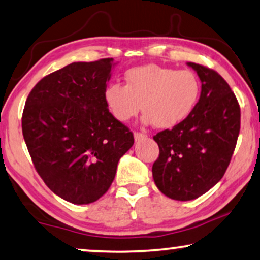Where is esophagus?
<instances>
[{"instance_id": "34e87169", "label": "esophagus", "mask_w": 260, "mask_h": 260, "mask_svg": "<svg viewBox=\"0 0 260 260\" xmlns=\"http://www.w3.org/2000/svg\"><path fill=\"white\" fill-rule=\"evenodd\" d=\"M146 138H147V134L139 133V132H137V133H134V140H135V142L144 140V139H146Z\"/></svg>"}]
</instances>
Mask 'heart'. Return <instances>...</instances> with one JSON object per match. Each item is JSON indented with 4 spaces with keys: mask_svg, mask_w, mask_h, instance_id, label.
<instances>
[{
    "mask_svg": "<svg viewBox=\"0 0 260 260\" xmlns=\"http://www.w3.org/2000/svg\"><path fill=\"white\" fill-rule=\"evenodd\" d=\"M125 78L126 85L112 82L104 93L108 109L121 122L129 121L144 109L145 125L171 129L192 114L202 93L198 76L187 69L148 63L131 68Z\"/></svg>",
    "mask_w": 260,
    "mask_h": 260,
    "instance_id": "obj_1",
    "label": "heart"
}]
</instances>
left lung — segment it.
I'll return each mask as SVG.
<instances>
[{"label":"left lung","mask_w":260,"mask_h":260,"mask_svg":"<svg viewBox=\"0 0 260 260\" xmlns=\"http://www.w3.org/2000/svg\"><path fill=\"white\" fill-rule=\"evenodd\" d=\"M187 66L202 81L197 107L180 125L153 137L160 151L152 167L156 187L180 202L203 196L224 177L240 129V107L228 82L202 64Z\"/></svg>","instance_id":"8db88e82"}]
</instances>
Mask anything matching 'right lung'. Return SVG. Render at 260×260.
Segmentation results:
<instances>
[{"instance_id":"right-lung-1","label":"right lung","mask_w":260,"mask_h":260,"mask_svg":"<svg viewBox=\"0 0 260 260\" xmlns=\"http://www.w3.org/2000/svg\"><path fill=\"white\" fill-rule=\"evenodd\" d=\"M115 64L73 62L40 80L25 101L22 133L32 164L50 191L72 204L101 198L134 144L105 102Z\"/></svg>"}]
</instances>
